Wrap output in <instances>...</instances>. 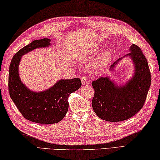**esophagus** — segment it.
I'll use <instances>...</instances> for the list:
<instances>
[{"label": "esophagus", "mask_w": 160, "mask_h": 160, "mask_svg": "<svg viewBox=\"0 0 160 160\" xmlns=\"http://www.w3.org/2000/svg\"><path fill=\"white\" fill-rule=\"evenodd\" d=\"M81 80H82V84H83V85L88 84V78H86V77H83L81 78Z\"/></svg>", "instance_id": "obj_1"}]
</instances>
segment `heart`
Returning <instances> with one entry per match:
<instances>
[{
  "mask_svg": "<svg viewBox=\"0 0 160 160\" xmlns=\"http://www.w3.org/2000/svg\"><path fill=\"white\" fill-rule=\"evenodd\" d=\"M100 48L98 47L94 48L89 54L88 57H93L99 53ZM112 52L110 50H104L98 54L95 59L91 61L88 64V67L91 72L95 74L103 73L108 67L112 59Z\"/></svg>",
  "mask_w": 160,
  "mask_h": 160,
  "instance_id": "heart-1",
  "label": "heart"
}]
</instances>
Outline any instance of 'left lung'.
Returning <instances> with one entry per match:
<instances>
[{
	"label": "left lung",
	"mask_w": 160,
	"mask_h": 160,
	"mask_svg": "<svg viewBox=\"0 0 160 160\" xmlns=\"http://www.w3.org/2000/svg\"><path fill=\"white\" fill-rule=\"evenodd\" d=\"M130 53L115 62L110 72H113L123 58H129L133 66V74L125 83H118L111 77L93 81L95 91L92 107L102 120L119 122L129 119L142 108L151 84L148 63L139 47L132 44Z\"/></svg>",
	"instance_id": "1"
}]
</instances>
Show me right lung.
I'll use <instances>...</instances> for the list:
<instances>
[{
    "instance_id": "1",
    "label": "right lung",
    "mask_w": 160,
    "mask_h": 160,
    "mask_svg": "<svg viewBox=\"0 0 160 160\" xmlns=\"http://www.w3.org/2000/svg\"><path fill=\"white\" fill-rule=\"evenodd\" d=\"M50 42L48 38L34 40L15 54L9 67L10 98L25 118L40 124H53L61 121L69 108L68 97L82 86L79 78L59 79L48 89L35 91L22 82L19 74L22 57L36 49L49 48L52 44Z\"/></svg>"
}]
</instances>
